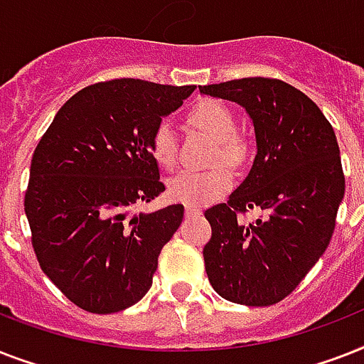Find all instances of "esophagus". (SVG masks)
<instances>
[{
    "label": "esophagus",
    "instance_id": "1",
    "mask_svg": "<svg viewBox=\"0 0 364 364\" xmlns=\"http://www.w3.org/2000/svg\"><path fill=\"white\" fill-rule=\"evenodd\" d=\"M199 214H200L199 206H196V205H188V206H186V216H188V218L199 216Z\"/></svg>",
    "mask_w": 364,
    "mask_h": 364
}]
</instances>
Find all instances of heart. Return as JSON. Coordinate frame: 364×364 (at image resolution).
<instances>
[{
  "label": "heart",
  "mask_w": 364,
  "mask_h": 364,
  "mask_svg": "<svg viewBox=\"0 0 364 364\" xmlns=\"http://www.w3.org/2000/svg\"><path fill=\"white\" fill-rule=\"evenodd\" d=\"M191 126L216 141L212 164L240 165L246 158V142L235 133V116L220 101L205 100L188 112ZM150 152L161 167L176 165V135L168 124L161 122L150 136ZM225 165H216L208 171H182L168 182L171 199L184 205H206L228 193L232 186V174Z\"/></svg>",
  "instance_id": "b5f03b06"
}]
</instances>
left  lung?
I'll use <instances>...</instances> for the list:
<instances>
[{
  "instance_id": "obj_1",
  "label": "left lung",
  "mask_w": 364,
  "mask_h": 364,
  "mask_svg": "<svg viewBox=\"0 0 364 364\" xmlns=\"http://www.w3.org/2000/svg\"><path fill=\"white\" fill-rule=\"evenodd\" d=\"M242 105L254 122V165L225 203L205 218L212 237L205 269L220 297L246 306L286 299L323 255L344 199L346 180L333 126L301 90L278 78L199 86ZM250 208L264 214L244 223Z\"/></svg>"
}]
</instances>
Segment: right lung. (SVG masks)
<instances>
[{"mask_svg":"<svg viewBox=\"0 0 364 364\" xmlns=\"http://www.w3.org/2000/svg\"><path fill=\"white\" fill-rule=\"evenodd\" d=\"M196 86L114 78L65 101L31 158L24 210L41 269L78 308L112 314L152 286L184 206L132 214L165 191L150 136Z\"/></svg>","mask_w":364,"mask_h":364,"instance_id":"1","label":"right lung"}]
</instances>
